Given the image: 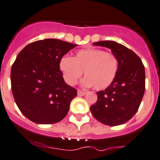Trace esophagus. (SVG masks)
<instances>
[{"label":"esophagus","instance_id":"obj_1","mask_svg":"<svg viewBox=\"0 0 160 160\" xmlns=\"http://www.w3.org/2000/svg\"><path fill=\"white\" fill-rule=\"evenodd\" d=\"M86 93L85 90H82V89H78V95L79 96H84Z\"/></svg>","mask_w":160,"mask_h":160}]
</instances>
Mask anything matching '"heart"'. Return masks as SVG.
<instances>
[{
	"label": "heart",
	"mask_w": 160,
	"mask_h": 160,
	"mask_svg": "<svg viewBox=\"0 0 160 160\" xmlns=\"http://www.w3.org/2000/svg\"><path fill=\"white\" fill-rule=\"evenodd\" d=\"M59 67L64 80L70 85L76 84L84 71L83 84L102 90L110 86L116 78L118 60L113 53L102 49H84L77 52L73 58H62Z\"/></svg>",
	"instance_id": "b5f03b06"
}]
</instances>
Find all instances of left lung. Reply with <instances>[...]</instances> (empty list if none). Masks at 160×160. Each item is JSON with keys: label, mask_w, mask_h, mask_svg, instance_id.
<instances>
[{"label": "left lung", "mask_w": 160, "mask_h": 160, "mask_svg": "<svg viewBox=\"0 0 160 160\" xmlns=\"http://www.w3.org/2000/svg\"><path fill=\"white\" fill-rule=\"evenodd\" d=\"M93 44L111 49L118 60V71L111 85L97 92L98 99L90 111L102 124L121 125L134 116L140 107L145 93V67L141 58L122 44L114 41Z\"/></svg>", "instance_id": "8db88e82"}]
</instances>
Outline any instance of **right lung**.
I'll use <instances>...</instances> for the list:
<instances>
[{
	"mask_svg": "<svg viewBox=\"0 0 160 160\" xmlns=\"http://www.w3.org/2000/svg\"><path fill=\"white\" fill-rule=\"evenodd\" d=\"M76 44L55 38L28 44L17 56L10 73L17 106L38 124H53L67 116L77 90L65 83L60 61Z\"/></svg>",
	"mask_w": 160,
	"mask_h": 160,
	"instance_id": "right-lung-1",
	"label": "right lung"
}]
</instances>
